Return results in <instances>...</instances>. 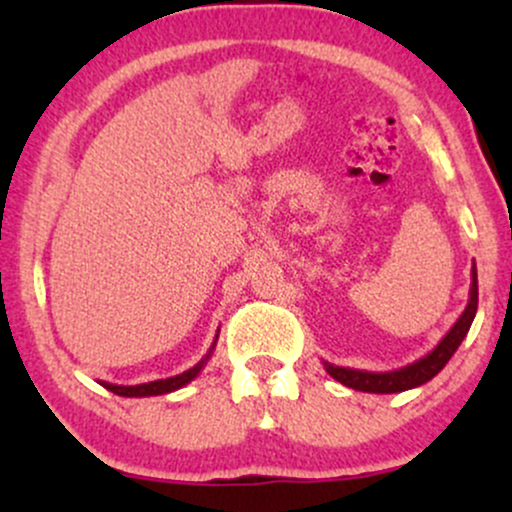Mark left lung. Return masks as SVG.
Instances as JSON below:
<instances>
[{
    "mask_svg": "<svg viewBox=\"0 0 512 512\" xmlns=\"http://www.w3.org/2000/svg\"><path fill=\"white\" fill-rule=\"evenodd\" d=\"M477 303H479V286H477V267H472V286H469V301L464 313L457 317L455 325L450 327V332L436 344V349L428 351L424 358L409 363V366L387 370V373H370V370H356V368H342L334 366V363H325V370L332 375L337 383H342L351 390L361 392H373V395H392V392H404L411 387H419L428 383L431 378H436L440 370L445 368V363L450 361L452 354L457 351V346L462 344V339L467 337L469 327H472L474 315H477Z\"/></svg>",
    "mask_w": 512,
    "mask_h": 512,
    "instance_id": "left-lung-1",
    "label": "left lung"
}]
</instances>
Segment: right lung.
<instances>
[{
    "label": "right lung",
    "instance_id": "obj_1",
    "mask_svg": "<svg viewBox=\"0 0 512 512\" xmlns=\"http://www.w3.org/2000/svg\"><path fill=\"white\" fill-rule=\"evenodd\" d=\"M216 339H219V334H216ZM216 339H214V344H211L209 354L204 356L202 361L195 363V366H192V368H187L185 373L173 375V378L151 380V383H142V385H113V383H101V385L105 387V390L115 392V395H120V397H156V395H168V392H175V390H180V387H185L187 383H192V380H195L197 375L202 373V368L207 366L211 351H214Z\"/></svg>",
    "mask_w": 512,
    "mask_h": 512
}]
</instances>
